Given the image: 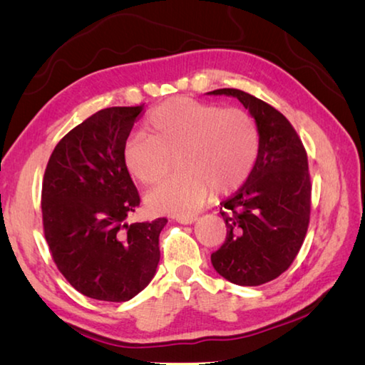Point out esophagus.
<instances>
[{
	"label": "esophagus",
	"mask_w": 365,
	"mask_h": 365,
	"mask_svg": "<svg viewBox=\"0 0 365 365\" xmlns=\"http://www.w3.org/2000/svg\"><path fill=\"white\" fill-rule=\"evenodd\" d=\"M176 221L179 222V225H194V222L197 221V216L194 215H179L176 216Z\"/></svg>",
	"instance_id": "obj_1"
}]
</instances>
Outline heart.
<instances>
[{
    "instance_id": "b5f03b06",
    "label": "heart",
    "mask_w": 365,
    "mask_h": 365,
    "mask_svg": "<svg viewBox=\"0 0 365 365\" xmlns=\"http://www.w3.org/2000/svg\"><path fill=\"white\" fill-rule=\"evenodd\" d=\"M147 134L128 138L123 162L130 175L150 186L170 171L173 158L182 170L145 197L158 213L186 215L212 192L229 194L250 176L259 150L258 126L244 108L175 98L145 121Z\"/></svg>"
}]
</instances>
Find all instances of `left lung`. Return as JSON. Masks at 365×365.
<instances>
[{
	"label": "left lung",
	"mask_w": 365,
	"mask_h": 365,
	"mask_svg": "<svg viewBox=\"0 0 365 365\" xmlns=\"http://www.w3.org/2000/svg\"><path fill=\"white\" fill-rule=\"evenodd\" d=\"M240 101L259 133L250 176L221 212L227 235L212 255L215 271L229 282L257 287L289 269L309 225L308 155L290 121L276 108L240 89L207 93Z\"/></svg>",
	"instance_id": "obj_1"
}]
</instances>
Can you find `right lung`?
I'll use <instances>...</instances> for the list:
<instances>
[{
	"label": "right lung",
	"instance_id": "obj_1",
	"mask_svg": "<svg viewBox=\"0 0 365 365\" xmlns=\"http://www.w3.org/2000/svg\"><path fill=\"white\" fill-rule=\"evenodd\" d=\"M144 106L108 107L63 136L44 171L41 212L51 255L70 285L101 302H128L157 272L165 218L126 222L139 194L123 162Z\"/></svg>",
	"mask_w": 365,
	"mask_h": 365
}]
</instances>
